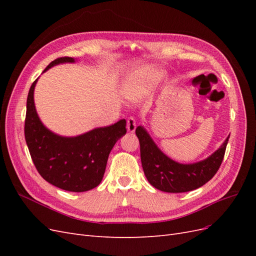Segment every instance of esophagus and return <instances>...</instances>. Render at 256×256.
<instances>
[{
	"mask_svg": "<svg viewBox=\"0 0 256 256\" xmlns=\"http://www.w3.org/2000/svg\"><path fill=\"white\" fill-rule=\"evenodd\" d=\"M136 128V122L134 118H129L127 120V129L129 132H134V130Z\"/></svg>",
	"mask_w": 256,
	"mask_h": 256,
	"instance_id": "obj_1",
	"label": "esophagus"
}]
</instances>
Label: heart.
Here are the masks:
<instances>
[{"mask_svg": "<svg viewBox=\"0 0 256 256\" xmlns=\"http://www.w3.org/2000/svg\"><path fill=\"white\" fill-rule=\"evenodd\" d=\"M150 81H152V78L150 74H138L136 78H134V86H131L130 88L131 95L134 96V98H136V96L142 94L143 90L146 88V86L150 84Z\"/></svg>", "mask_w": 256, "mask_h": 256, "instance_id": "1", "label": "heart"}]
</instances>
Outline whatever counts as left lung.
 Wrapping results in <instances>:
<instances>
[{
  "instance_id": "obj_1",
  "label": "left lung",
  "mask_w": 256,
  "mask_h": 256,
  "mask_svg": "<svg viewBox=\"0 0 256 256\" xmlns=\"http://www.w3.org/2000/svg\"><path fill=\"white\" fill-rule=\"evenodd\" d=\"M136 134L140 142L141 162L147 180L156 189L170 193L196 190L210 180L222 164L230 138L205 160L182 164L166 156L143 127H136Z\"/></svg>"
}]
</instances>
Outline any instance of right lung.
<instances>
[{"label": "right lung", "instance_id": "right-lung-1", "mask_svg": "<svg viewBox=\"0 0 256 256\" xmlns=\"http://www.w3.org/2000/svg\"><path fill=\"white\" fill-rule=\"evenodd\" d=\"M72 58H58L44 69L60 63H74ZM30 85L26 100L24 136L36 170L44 180L72 192L88 191L102 182L108 158L115 143L126 134V120L95 128L72 138L60 136L46 128L34 104V88Z\"/></svg>", "mask_w": 256, "mask_h": 256}]
</instances>
